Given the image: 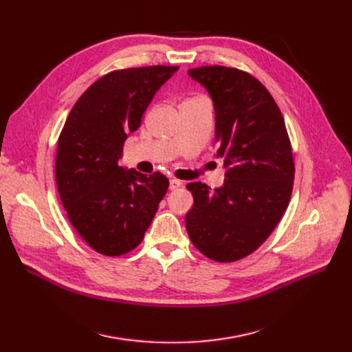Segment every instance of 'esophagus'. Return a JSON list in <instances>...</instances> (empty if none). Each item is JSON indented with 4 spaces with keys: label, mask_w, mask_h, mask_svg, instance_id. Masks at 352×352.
<instances>
[{
    "label": "esophagus",
    "mask_w": 352,
    "mask_h": 352,
    "mask_svg": "<svg viewBox=\"0 0 352 352\" xmlns=\"http://www.w3.org/2000/svg\"><path fill=\"white\" fill-rule=\"evenodd\" d=\"M182 187V184H181V181H178V179H170V190L171 191H175V190H178V188H181Z\"/></svg>",
    "instance_id": "obj_1"
}]
</instances>
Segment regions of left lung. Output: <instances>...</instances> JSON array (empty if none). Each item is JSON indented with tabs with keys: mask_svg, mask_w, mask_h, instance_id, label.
Wrapping results in <instances>:
<instances>
[{
	"mask_svg": "<svg viewBox=\"0 0 352 352\" xmlns=\"http://www.w3.org/2000/svg\"><path fill=\"white\" fill-rule=\"evenodd\" d=\"M215 109L217 158L224 186L190 182L194 206L186 227L195 248L217 263H234L260 247L283 218L294 186V158L284 117L251 74L223 65L188 69Z\"/></svg>",
	"mask_w": 352,
	"mask_h": 352,
	"instance_id": "8db88e82",
	"label": "left lung"
}]
</instances>
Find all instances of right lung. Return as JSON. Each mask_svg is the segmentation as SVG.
Returning a JSON list of instances; mask_svg holds the SVG:
<instances>
[{
  "label": "right lung",
  "mask_w": 352,
  "mask_h": 352,
  "mask_svg": "<svg viewBox=\"0 0 352 352\" xmlns=\"http://www.w3.org/2000/svg\"><path fill=\"white\" fill-rule=\"evenodd\" d=\"M177 71L166 65L111 71L74 104L63 126L55 158L58 194L72 227L102 255L138 247L168 190L161 173L145 175L118 161L155 92Z\"/></svg>",
  "instance_id": "add662e5"
}]
</instances>
